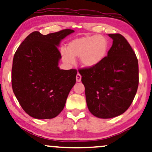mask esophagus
Returning <instances> with one entry per match:
<instances>
[{"label":"esophagus","instance_id":"1","mask_svg":"<svg viewBox=\"0 0 152 152\" xmlns=\"http://www.w3.org/2000/svg\"><path fill=\"white\" fill-rule=\"evenodd\" d=\"M76 81L80 82V80H81V76H80V74H78V73L77 75H76Z\"/></svg>","mask_w":152,"mask_h":152}]
</instances>
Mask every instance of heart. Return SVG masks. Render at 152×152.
Segmentation results:
<instances>
[{
  "mask_svg": "<svg viewBox=\"0 0 152 152\" xmlns=\"http://www.w3.org/2000/svg\"><path fill=\"white\" fill-rule=\"evenodd\" d=\"M108 48V41L104 36L87 35L71 41L66 51H62V57L68 64H72L75 58L80 57V63L84 66L94 67L105 59Z\"/></svg>",
  "mask_w": 152,
  "mask_h": 152,
  "instance_id": "obj_1",
  "label": "heart"
}]
</instances>
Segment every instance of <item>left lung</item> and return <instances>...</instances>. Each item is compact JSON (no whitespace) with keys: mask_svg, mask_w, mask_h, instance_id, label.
Here are the masks:
<instances>
[{"mask_svg":"<svg viewBox=\"0 0 152 152\" xmlns=\"http://www.w3.org/2000/svg\"><path fill=\"white\" fill-rule=\"evenodd\" d=\"M113 40L108 56L94 67L79 71L90 112L108 119L124 113L131 106L139 83L135 52L120 34H108Z\"/></svg>","mask_w":152,"mask_h":152,"instance_id":"obj_1","label":"left lung"}]
</instances>
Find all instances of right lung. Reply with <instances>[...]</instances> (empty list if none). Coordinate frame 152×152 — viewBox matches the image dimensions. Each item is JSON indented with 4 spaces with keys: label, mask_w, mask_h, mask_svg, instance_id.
Segmentation results:
<instances>
[{
    "label": "right lung",
    "mask_w": 152,
    "mask_h": 152,
    "mask_svg": "<svg viewBox=\"0 0 152 152\" xmlns=\"http://www.w3.org/2000/svg\"><path fill=\"white\" fill-rule=\"evenodd\" d=\"M74 30L64 29L44 35L30 33L20 44L13 58L12 86L25 112L40 120L52 119L63 110L76 83V69H60L58 46Z\"/></svg>",
    "instance_id": "right-lung-1"
}]
</instances>
